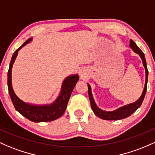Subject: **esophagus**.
Wrapping results in <instances>:
<instances>
[{
  "mask_svg": "<svg viewBox=\"0 0 155 155\" xmlns=\"http://www.w3.org/2000/svg\"><path fill=\"white\" fill-rule=\"evenodd\" d=\"M80 75H81V76H83V73H80Z\"/></svg>",
  "mask_w": 155,
  "mask_h": 155,
  "instance_id": "esophagus-1",
  "label": "esophagus"
}]
</instances>
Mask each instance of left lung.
<instances>
[{"mask_svg": "<svg viewBox=\"0 0 155 155\" xmlns=\"http://www.w3.org/2000/svg\"><path fill=\"white\" fill-rule=\"evenodd\" d=\"M130 46L131 48L134 51L140 55V58L142 59L143 64L144 68H145L146 82H145V86H144L143 91L142 95H141L140 98H139L137 101H136L135 103L127 104V105H126V106L118 108V110H114V111L107 112V111H104V110H101V109H99L98 107H97L96 104L95 103L94 99H93V95H92L91 86H90L89 84H87L88 94H89V98H90V101H91V106L92 110H93V113H95V115H96V116L99 117L100 118L104 119V120H120V119H123V118H127V117H129L130 115H132V113H135L136 110L140 107L141 104H142L143 101V99H144V97H145L146 93H147V80H148V69H147V62H146L145 56H144V54L143 53L142 51H141L140 49L137 46V45L135 44V42H134L132 40H130Z\"/></svg>", "mask_w": 155, "mask_h": 155, "instance_id": "left-lung-1", "label": "left lung"}]
</instances>
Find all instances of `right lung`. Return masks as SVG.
<instances>
[{
  "mask_svg": "<svg viewBox=\"0 0 155 155\" xmlns=\"http://www.w3.org/2000/svg\"><path fill=\"white\" fill-rule=\"evenodd\" d=\"M31 38L25 41L19 48L15 51L12 57L9 64V68L8 71V89L10 98L14 104L15 108L22 115L33 122H46L51 121L60 118L63 115L67 107L69 98L72 93L74 87L79 80V76L77 74L71 75L64 79L62 85L61 93L54 103L49 105H32L24 102L20 99L13 91L12 85V68L13 63L18 56V51L20 50L26 44H28Z\"/></svg>",
  "mask_w": 155,
  "mask_h": 155,
  "instance_id": "obj_1",
  "label": "right lung"
}]
</instances>
